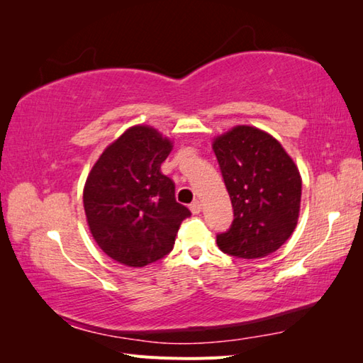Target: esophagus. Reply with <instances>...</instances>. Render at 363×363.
<instances>
[{
	"label": "esophagus",
	"instance_id": "obj_1",
	"mask_svg": "<svg viewBox=\"0 0 363 363\" xmlns=\"http://www.w3.org/2000/svg\"><path fill=\"white\" fill-rule=\"evenodd\" d=\"M190 211H191V213L194 215H198L199 212H201V203L199 201H194L190 204Z\"/></svg>",
	"mask_w": 363,
	"mask_h": 363
}]
</instances>
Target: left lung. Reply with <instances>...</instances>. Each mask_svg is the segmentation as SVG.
Masks as SVG:
<instances>
[{
	"mask_svg": "<svg viewBox=\"0 0 363 363\" xmlns=\"http://www.w3.org/2000/svg\"><path fill=\"white\" fill-rule=\"evenodd\" d=\"M234 220L217 235L229 256L260 259L279 250L296 228L301 176L274 137L252 126H235L213 140Z\"/></svg>",
	"mask_w": 363,
	"mask_h": 363,
	"instance_id": "left-lung-1",
	"label": "left lung"
}]
</instances>
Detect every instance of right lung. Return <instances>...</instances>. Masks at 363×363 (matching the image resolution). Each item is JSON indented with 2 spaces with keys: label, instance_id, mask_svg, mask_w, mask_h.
Here are the masks:
<instances>
[{
  "label": "right lung",
  "instance_id": "add662e5",
  "mask_svg": "<svg viewBox=\"0 0 363 363\" xmlns=\"http://www.w3.org/2000/svg\"><path fill=\"white\" fill-rule=\"evenodd\" d=\"M173 143L151 126H133L111 143L84 187L90 233L107 256L128 267L150 265L173 250L190 217L176 203L174 182L160 165Z\"/></svg>",
  "mask_w": 363,
  "mask_h": 363
}]
</instances>
